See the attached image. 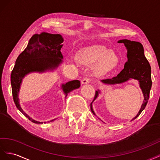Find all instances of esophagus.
Instances as JSON below:
<instances>
[{"label": "esophagus", "instance_id": "1", "mask_svg": "<svg viewBox=\"0 0 160 160\" xmlns=\"http://www.w3.org/2000/svg\"><path fill=\"white\" fill-rule=\"evenodd\" d=\"M91 81H92V80H91V78H84L82 80L81 82L82 84H89L90 82H91Z\"/></svg>", "mask_w": 160, "mask_h": 160}]
</instances>
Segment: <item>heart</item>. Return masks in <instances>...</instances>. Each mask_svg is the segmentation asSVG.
<instances>
[{
	"instance_id": "1",
	"label": "heart",
	"mask_w": 160,
	"mask_h": 160,
	"mask_svg": "<svg viewBox=\"0 0 160 160\" xmlns=\"http://www.w3.org/2000/svg\"><path fill=\"white\" fill-rule=\"evenodd\" d=\"M77 60L86 66H94V72L97 75L107 74L116 68L119 58L112 51L102 45H91L85 48L77 54Z\"/></svg>"
}]
</instances>
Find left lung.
<instances>
[{
  "instance_id": "1",
  "label": "left lung",
  "mask_w": 160,
  "mask_h": 160,
  "mask_svg": "<svg viewBox=\"0 0 160 160\" xmlns=\"http://www.w3.org/2000/svg\"><path fill=\"white\" fill-rule=\"evenodd\" d=\"M118 42L125 44L127 49L128 60L125 63L124 69L117 75V76L113 77L112 78L102 80L101 81L105 84H115L122 83L130 78H134L139 80L140 87L142 90L144 96V100L138 115L131 119V121H133L143 111L148 102L150 90H151L152 84L151 78V66L145 56L143 47L141 43L127 39L119 40ZM98 92L99 90L96 91L93 101L97 98ZM92 102L90 103V109L94 115H95L92 106Z\"/></svg>"
}]
</instances>
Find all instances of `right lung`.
Listing matches in <instances>:
<instances>
[{"instance_id": "right-lung-1", "label": "right lung", "mask_w": 160, "mask_h": 160, "mask_svg": "<svg viewBox=\"0 0 160 160\" xmlns=\"http://www.w3.org/2000/svg\"><path fill=\"white\" fill-rule=\"evenodd\" d=\"M63 39L60 34L43 33L34 34L29 41L27 48L18 58L11 75V83L13 100L17 108L34 123H42L35 121L22 111L21 108L18 92L22 78L31 72H43L45 70L54 69L62 62L63 56L60 49ZM62 88L66 94L80 86L79 80H72L63 84ZM53 119L51 121H54Z\"/></svg>"}]
</instances>
